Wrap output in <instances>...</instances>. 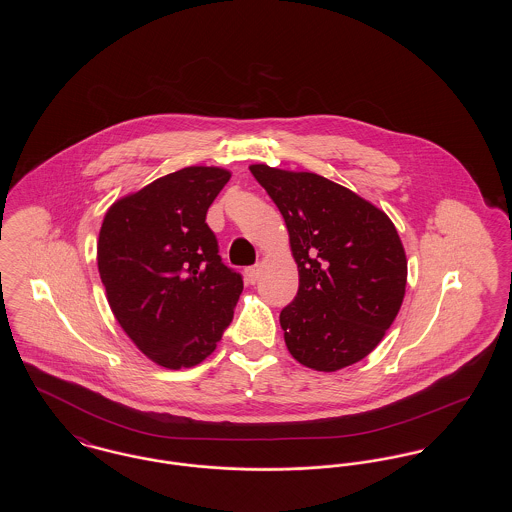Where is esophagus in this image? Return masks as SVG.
Instances as JSON below:
<instances>
[{"label": "esophagus", "mask_w": 512, "mask_h": 512, "mask_svg": "<svg viewBox=\"0 0 512 512\" xmlns=\"http://www.w3.org/2000/svg\"><path fill=\"white\" fill-rule=\"evenodd\" d=\"M245 280H247L249 284H255V282L259 280V267H257V265H255V267L245 268Z\"/></svg>", "instance_id": "obj_1"}]
</instances>
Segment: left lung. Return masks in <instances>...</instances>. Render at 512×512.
<instances>
[{"instance_id": "1", "label": "left lung", "mask_w": 512, "mask_h": 512, "mask_svg": "<svg viewBox=\"0 0 512 512\" xmlns=\"http://www.w3.org/2000/svg\"><path fill=\"white\" fill-rule=\"evenodd\" d=\"M286 220L299 290L280 313L293 359L320 372L359 363L397 317L407 257L384 211L313 172L249 167Z\"/></svg>"}]
</instances>
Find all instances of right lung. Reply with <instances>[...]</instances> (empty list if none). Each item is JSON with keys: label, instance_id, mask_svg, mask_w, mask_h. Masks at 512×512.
<instances>
[{"label": "right lung", "instance_id": "1", "mask_svg": "<svg viewBox=\"0 0 512 512\" xmlns=\"http://www.w3.org/2000/svg\"><path fill=\"white\" fill-rule=\"evenodd\" d=\"M230 180L186 167L115 201L99 230L98 268L122 330L153 363L190 368L207 359L244 290L205 217Z\"/></svg>", "mask_w": 512, "mask_h": 512}]
</instances>
